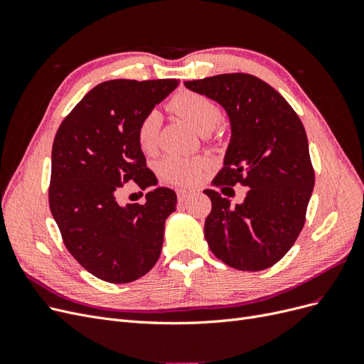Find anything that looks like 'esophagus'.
<instances>
[{"label": "esophagus", "mask_w": 364, "mask_h": 364, "mask_svg": "<svg viewBox=\"0 0 364 364\" xmlns=\"http://www.w3.org/2000/svg\"><path fill=\"white\" fill-rule=\"evenodd\" d=\"M188 196H190L188 190H178V200L179 202H185L186 199H188Z\"/></svg>", "instance_id": "34e87169"}]
</instances>
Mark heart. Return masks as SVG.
I'll return each instance as SVG.
<instances>
[{"label": "heart", "instance_id": "heart-1", "mask_svg": "<svg viewBox=\"0 0 364 364\" xmlns=\"http://www.w3.org/2000/svg\"><path fill=\"white\" fill-rule=\"evenodd\" d=\"M168 109L188 121L200 134H208L222 121V109L213 98L194 91H179L174 94L168 102ZM161 123L162 117L155 109L141 118L136 127V139L142 151L153 153L158 149ZM208 167L209 161L206 158L173 155L161 161L159 171L165 181L178 185H193L199 181L200 174Z\"/></svg>", "mask_w": 364, "mask_h": 364}]
</instances>
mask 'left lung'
I'll return each mask as SVG.
<instances>
[{
	"label": "left lung",
	"instance_id": "left-lung-1",
	"mask_svg": "<svg viewBox=\"0 0 364 364\" xmlns=\"http://www.w3.org/2000/svg\"><path fill=\"white\" fill-rule=\"evenodd\" d=\"M222 105L230 121V142L215 186H249L230 208L214 190L203 193L213 209L205 238L229 267L258 272L272 267L294 245L305 225L314 170L302 121L287 100L255 75L218 74L183 83Z\"/></svg>",
	"mask_w": 364,
	"mask_h": 364
}]
</instances>
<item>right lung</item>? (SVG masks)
I'll return each mask as SVG.
<instances>
[{"instance_id":"1","label":"right lung","mask_w":364,"mask_h":364,"mask_svg":"<svg viewBox=\"0 0 364 364\" xmlns=\"http://www.w3.org/2000/svg\"><path fill=\"white\" fill-rule=\"evenodd\" d=\"M179 80H109L97 85L65 117L54 136L48 202L62 240L83 269L111 284L135 281L155 266L165 220L178 197L170 188L146 203L117 202L123 185L158 183L147 168L136 127Z\"/></svg>"}]
</instances>
